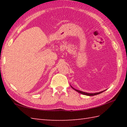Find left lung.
<instances>
[{"mask_svg": "<svg viewBox=\"0 0 127 127\" xmlns=\"http://www.w3.org/2000/svg\"><path fill=\"white\" fill-rule=\"evenodd\" d=\"M72 88H73L74 90L75 91H77V92H79L81 94H83V95H88V96H93V95H97V94H100L101 93L103 92H104L105 91H101V92H98V93H86V92H82V91H80L79 90H76V89H75L74 88H73L72 87V86H71Z\"/></svg>", "mask_w": 127, "mask_h": 127, "instance_id": "obj_1", "label": "left lung"}]
</instances>
